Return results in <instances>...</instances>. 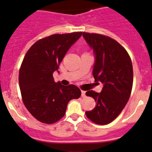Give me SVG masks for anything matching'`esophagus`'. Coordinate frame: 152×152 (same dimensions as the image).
<instances>
[{
  "label": "esophagus",
  "instance_id": "esophagus-1",
  "mask_svg": "<svg viewBox=\"0 0 152 152\" xmlns=\"http://www.w3.org/2000/svg\"><path fill=\"white\" fill-rule=\"evenodd\" d=\"M85 94H86L85 91L81 90V97H85V96H86Z\"/></svg>",
  "mask_w": 152,
  "mask_h": 152
}]
</instances>
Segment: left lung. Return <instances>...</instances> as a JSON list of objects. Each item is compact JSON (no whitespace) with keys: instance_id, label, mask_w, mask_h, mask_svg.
<instances>
[{"instance_id":"obj_1","label":"left lung","mask_w":152,"mask_h":152,"mask_svg":"<svg viewBox=\"0 0 152 152\" xmlns=\"http://www.w3.org/2000/svg\"><path fill=\"white\" fill-rule=\"evenodd\" d=\"M95 55L92 75L103 84L101 92L89 90L87 96L95 99L96 105L86 116L92 122L104 125L122 112L130 97L133 83L132 61L126 49L116 40L97 33H83Z\"/></svg>"}]
</instances>
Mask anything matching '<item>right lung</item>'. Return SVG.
Wrapping results in <instances>:
<instances>
[{"label": "right lung", "instance_id": "right-lung-1", "mask_svg": "<svg viewBox=\"0 0 152 152\" xmlns=\"http://www.w3.org/2000/svg\"><path fill=\"white\" fill-rule=\"evenodd\" d=\"M82 32L54 34L36 41L28 49L19 73L24 105L37 120L53 124L63 117L68 102L81 96L76 86L54 81L53 73Z\"/></svg>", "mask_w": 152, "mask_h": 152}]
</instances>
